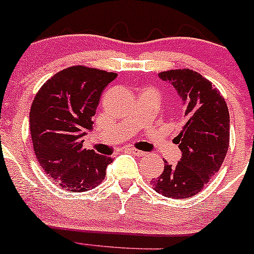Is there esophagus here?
I'll use <instances>...</instances> for the list:
<instances>
[{"label":"esophagus","mask_w":254,"mask_h":254,"mask_svg":"<svg viewBox=\"0 0 254 254\" xmlns=\"http://www.w3.org/2000/svg\"><path fill=\"white\" fill-rule=\"evenodd\" d=\"M129 153L134 154V155H137V156H143V155H145L144 151L138 150V149H134V148H130V149H129Z\"/></svg>","instance_id":"esophagus-1"}]
</instances>
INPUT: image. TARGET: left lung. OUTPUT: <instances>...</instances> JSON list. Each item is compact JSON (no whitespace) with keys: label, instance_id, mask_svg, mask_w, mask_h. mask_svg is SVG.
Wrapping results in <instances>:
<instances>
[{"label":"left lung","instance_id":"left-lung-1","mask_svg":"<svg viewBox=\"0 0 254 254\" xmlns=\"http://www.w3.org/2000/svg\"><path fill=\"white\" fill-rule=\"evenodd\" d=\"M159 77L176 89L188 120L174 139L182 158L176 165L164 161L163 174L150 182L160 194L185 199L199 193L223 165L230 144L229 109L220 91L195 70L170 69Z\"/></svg>","mask_w":254,"mask_h":254}]
</instances>
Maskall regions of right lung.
I'll use <instances>...</instances> for the list:
<instances>
[{
  "mask_svg": "<svg viewBox=\"0 0 254 254\" xmlns=\"http://www.w3.org/2000/svg\"><path fill=\"white\" fill-rule=\"evenodd\" d=\"M116 73L72 66L52 75L39 89L29 122L36 160L44 171L69 192H85L106 176L112 159L83 148L93 128L103 90Z\"/></svg>",
  "mask_w": 254,
  "mask_h": 254,
  "instance_id": "1",
  "label": "right lung"
}]
</instances>
